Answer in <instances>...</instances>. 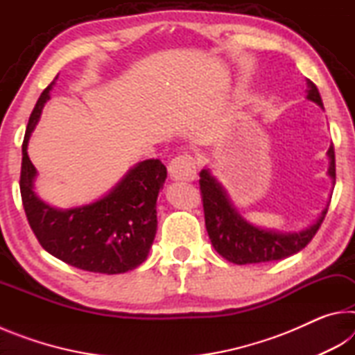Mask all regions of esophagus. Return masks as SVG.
Masks as SVG:
<instances>
[{"label": "esophagus", "mask_w": 355, "mask_h": 355, "mask_svg": "<svg viewBox=\"0 0 355 355\" xmlns=\"http://www.w3.org/2000/svg\"><path fill=\"white\" fill-rule=\"evenodd\" d=\"M169 173L173 180L191 182L197 177V163L192 155L175 156L169 163Z\"/></svg>", "instance_id": "34e87169"}]
</instances>
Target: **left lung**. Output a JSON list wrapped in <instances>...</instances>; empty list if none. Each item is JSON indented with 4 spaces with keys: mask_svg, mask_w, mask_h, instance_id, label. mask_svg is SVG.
<instances>
[{
    "mask_svg": "<svg viewBox=\"0 0 355 355\" xmlns=\"http://www.w3.org/2000/svg\"><path fill=\"white\" fill-rule=\"evenodd\" d=\"M307 98L322 107L321 95L313 83L309 81ZM329 175L335 180V150L329 147ZM200 191L203 200V213H205V225L208 236L211 239L213 248L227 261L235 264L249 263H268L277 261L297 254L307 245L316 232L320 230L327 208L324 209L321 218L307 230L299 233H279L271 230H261L245 222L239 216L230 200L207 169L200 172Z\"/></svg>",
    "mask_w": 355,
    "mask_h": 355,
    "instance_id": "8db88e82",
    "label": "left lung"
}]
</instances>
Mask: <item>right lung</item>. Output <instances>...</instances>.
Returning a JSON list of instances; mask_svg holds the SVG:
<instances>
[{"instance_id":"1","label":"right lung","mask_w":355,"mask_h":355,"mask_svg":"<svg viewBox=\"0 0 355 355\" xmlns=\"http://www.w3.org/2000/svg\"><path fill=\"white\" fill-rule=\"evenodd\" d=\"M53 84L40 94L21 146L20 192L29 227L48 254L70 266L107 275L131 271L146 260L155 239L156 199L167 177L166 166L159 159L142 161L91 205L62 211L42 202L34 192L35 167L26 148Z\"/></svg>"}]
</instances>
